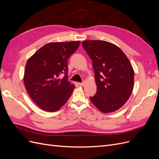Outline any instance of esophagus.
Masks as SVG:
<instances>
[{"label":"esophagus","instance_id":"34e87169","mask_svg":"<svg viewBox=\"0 0 159 159\" xmlns=\"http://www.w3.org/2000/svg\"><path fill=\"white\" fill-rule=\"evenodd\" d=\"M85 84V81H84V82H82V83H79V85H80V86H84Z\"/></svg>","mask_w":159,"mask_h":159}]
</instances>
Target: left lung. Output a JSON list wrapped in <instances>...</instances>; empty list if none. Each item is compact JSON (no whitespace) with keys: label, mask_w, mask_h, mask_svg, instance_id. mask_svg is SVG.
I'll return each mask as SVG.
<instances>
[{"label":"left lung","mask_w":159,"mask_h":159,"mask_svg":"<svg viewBox=\"0 0 159 159\" xmlns=\"http://www.w3.org/2000/svg\"><path fill=\"white\" fill-rule=\"evenodd\" d=\"M82 46L92 60L97 93L89 99L101 112L121 108L131 96L134 70L124 52L112 43L85 40Z\"/></svg>","instance_id":"obj_1"}]
</instances>
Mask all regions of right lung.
<instances>
[{
    "mask_svg": "<svg viewBox=\"0 0 159 159\" xmlns=\"http://www.w3.org/2000/svg\"><path fill=\"white\" fill-rule=\"evenodd\" d=\"M80 41L50 42L28 60L24 82L33 102L48 112L59 110L68 102L75 85L68 80V59ZM61 73L63 79L59 78Z\"/></svg>",
    "mask_w": 159,
    "mask_h": 159,
    "instance_id": "right-lung-1",
    "label": "right lung"
}]
</instances>
